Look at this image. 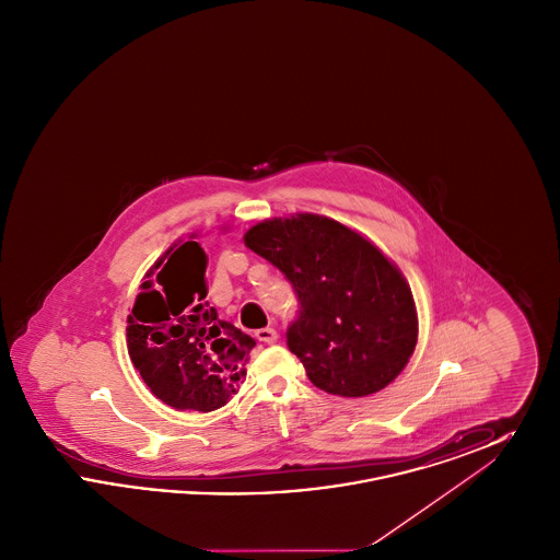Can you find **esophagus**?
<instances>
[{
  "instance_id": "1",
  "label": "esophagus",
  "mask_w": 560,
  "mask_h": 560,
  "mask_svg": "<svg viewBox=\"0 0 560 560\" xmlns=\"http://www.w3.org/2000/svg\"><path fill=\"white\" fill-rule=\"evenodd\" d=\"M256 338H258L260 342H265V345H272V342L279 340V334H277V329H272V327H265V329H258V331H256Z\"/></svg>"
}]
</instances>
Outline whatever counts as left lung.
I'll use <instances>...</instances> for the list:
<instances>
[{
    "label": "left lung",
    "mask_w": 560,
    "mask_h": 560,
    "mask_svg": "<svg viewBox=\"0 0 560 560\" xmlns=\"http://www.w3.org/2000/svg\"><path fill=\"white\" fill-rule=\"evenodd\" d=\"M245 245L290 281L298 317L288 348L317 388L368 397L402 372L418 342L416 304L375 245L317 213L265 220Z\"/></svg>",
    "instance_id": "obj_1"
}]
</instances>
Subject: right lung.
Returning a JSON list of instances; mask_svg holds the SVG:
<instances>
[{"label": "right lung", "mask_w": 560, "mask_h": 560, "mask_svg": "<svg viewBox=\"0 0 560 560\" xmlns=\"http://www.w3.org/2000/svg\"><path fill=\"white\" fill-rule=\"evenodd\" d=\"M208 256L197 241L155 262L128 317V350L151 393L174 409L213 411L240 388L256 340L218 317L206 300Z\"/></svg>", "instance_id": "1"}]
</instances>
